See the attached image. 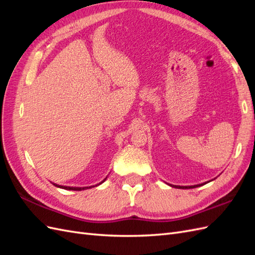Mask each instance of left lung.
<instances>
[{
    "mask_svg": "<svg viewBox=\"0 0 255 255\" xmlns=\"http://www.w3.org/2000/svg\"><path fill=\"white\" fill-rule=\"evenodd\" d=\"M198 186H201V185H196V186H174L175 188H195V187H198Z\"/></svg>",
    "mask_w": 255,
    "mask_h": 255,
    "instance_id": "1",
    "label": "left lung"
}]
</instances>
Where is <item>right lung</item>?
Masks as SVG:
<instances>
[{
    "label": "right lung",
    "mask_w": 255,
    "mask_h": 255,
    "mask_svg": "<svg viewBox=\"0 0 255 255\" xmlns=\"http://www.w3.org/2000/svg\"><path fill=\"white\" fill-rule=\"evenodd\" d=\"M105 181V180H104ZM103 181V182H104ZM101 184V183H100ZM55 185V186H57V187H60V188H64V189H68V190H84V189H87V188H90V187H68V186H60V185H56V184H54Z\"/></svg>",
    "instance_id": "1"
}]
</instances>
